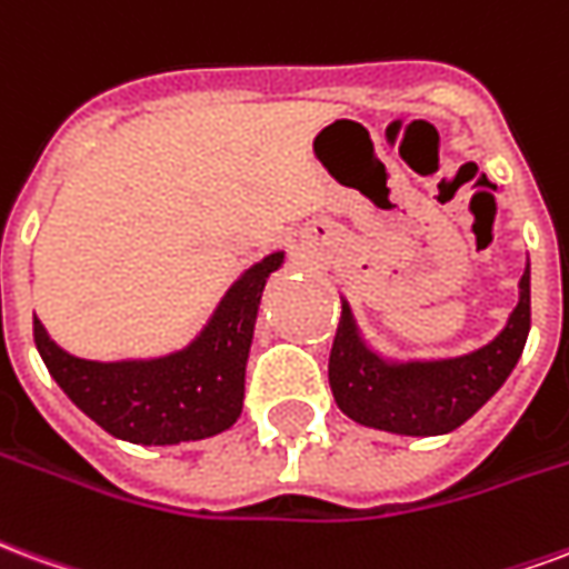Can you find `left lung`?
<instances>
[{
    "instance_id": "1",
    "label": "left lung",
    "mask_w": 569,
    "mask_h": 569,
    "mask_svg": "<svg viewBox=\"0 0 569 569\" xmlns=\"http://www.w3.org/2000/svg\"><path fill=\"white\" fill-rule=\"evenodd\" d=\"M530 330V267L503 333L472 355L430 363H385L363 348L342 306L330 348V388L339 409L358 425L403 437H437L482 409L525 351Z\"/></svg>"
}]
</instances>
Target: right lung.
Masks as SVG:
<instances>
[{
	"label": "right lung",
	"instance_id": "1",
	"mask_svg": "<svg viewBox=\"0 0 569 569\" xmlns=\"http://www.w3.org/2000/svg\"><path fill=\"white\" fill-rule=\"evenodd\" d=\"M279 267L281 254L254 263L227 290L197 342L169 358L120 363L72 358L53 346L39 318L32 321L36 348L69 400L111 437L142 446L214 437L242 412L257 306L269 272Z\"/></svg>",
	"mask_w": 569,
	"mask_h": 569
}]
</instances>
